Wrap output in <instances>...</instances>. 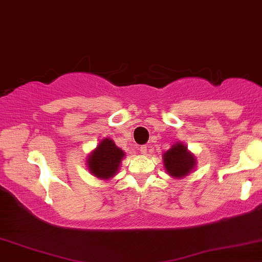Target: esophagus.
Segmentation results:
<instances>
[{
	"label": "esophagus",
	"instance_id": "34e87169",
	"mask_svg": "<svg viewBox=\"0 0 262 262\" xmlns=\"http://www.w3.org/2000/svg\"><path fill=\"white\" fill-rule=\"evenodd\" d=\"M139 149H140L141 155H146V152H147V146H141Z\"/></svg>",
	"mask_w": 262,
	"mask_h": 262
}]
</instances>
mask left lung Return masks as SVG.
<instances>
[{"instance_id": "1", "label": "left lung", "mask_w": 262, "mask_h": 262, "mask_svg": "<svg viewBox=\"0 0 262 262\" xmlns=\"http://www.w3.org/2000/svg\"><path fill=\"white\" fill-rule=\"evenodd\" d=\"M164 166L170 176L175 179H182L193 171L196 164V159L193 153L187 149V146L182 142H176L169 151L163 155Z\"/></svg>"}]
</instances>
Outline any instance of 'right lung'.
<instances>
[{
    "mask_svg": "<svg viewBox=\"0 0 262 262\" xmlns=\"http://www.w3.org/2000/svg\"><path fill=\"white\" fill-rule=\"evenodd\" d=\"M123 157L124 152L111 139L105 138L90 153L87 166L93 176L100 180H110L117 173Z\"/></svg>",
    "mask_w": 262,
    "mask_h": 262,
    "instance_id": "right-lung-1",
    "label": "right lung"
}]
</instances>
